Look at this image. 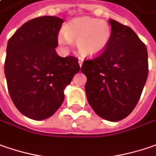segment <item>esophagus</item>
Instances as JSON below:
<instances>
[{
    "instance_id": "1",
    "label": "esophagus",
    "mask_w": 156,
    "mask_h": 156,
    "mask_svg": "<svg viewBox=\"0 0 156 156\" xmlns=\"http://www.w3.org/2000/svg\"><path fill=\"white\" fill-rule=\"evenodd\" d=\"M78 62H79V65L80 66H82V63H83V59L82 58H79V60H78Z\"/></svg>"
}]
</instances>
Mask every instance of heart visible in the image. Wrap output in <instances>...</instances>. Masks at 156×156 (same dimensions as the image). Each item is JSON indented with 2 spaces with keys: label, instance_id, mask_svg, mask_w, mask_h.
<instances>
[{
  "label": "heart",
  "instance_id": "1",
  "mask_svg": "<svg viewBox=\"0 0 156 156\" xmlns=\"http://www.w3.org/2000/svg\"><path fill=\"white\" fill-rule=\"evenodd\" d=\"M111 28L105 21L90 17L72 20L60 31L58 41L63 46L76 42L79 51L84 56H96L105 51L111 39Z\"/></svg>",
  "mask_w": 156,
  "mask_h": 156
}]
</instances>
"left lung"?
I'll return each mask as SVG.
<instances>
[{
	"label": "left lung",
	"instance_id": "8db88e82",
	"mask_svg": "<svg viewBox=\"0 0 156 156\" xmlns=\"http://www.w3.org/2000/svg\"><path fill=\"white\" fill-rule=\"evenodd\" d=\"M111 39L98 56L83 61L88 102L109 121L126 118L135 108L148 74L147 50L128 26L110 20Z\"/></svg>",
	"mask_w": 156,
	"mask_h": 156
}]
</instances>
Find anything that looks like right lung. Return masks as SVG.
I'll use <instances>...</instances> for the list:
<instances>
[{
    "label": "right lung",
    "instance_id": "add662e5",
    "mask_svg": "<svg viewBox=\"0 0 156 156\" xmlns=\"http://www.w3.org/2000/svg\"><path fill=\"white\" fill-rule=\"evenodd\" d=\"M64 21L44 16L23 23L9 39L4 72L9 96L22 114L50 118L64 101V89L80 70L78 58L59 57L58 31Z\"/></svg>",
    "mask_w": 156,
    "mask_h": 156
}]
</instances>
